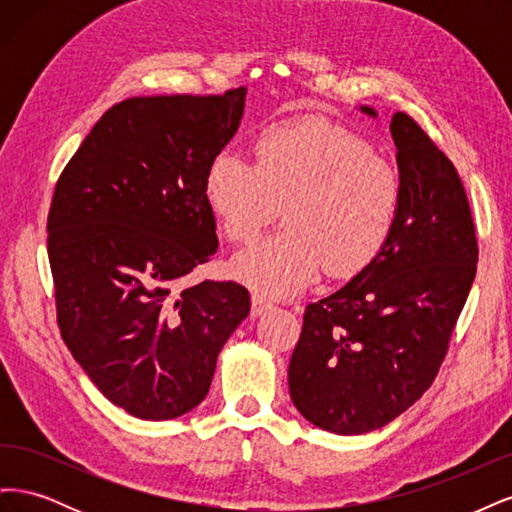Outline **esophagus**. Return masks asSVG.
<instances>
[{"label": "esophagus", "mask_w": 512, "mask_h": 512, "mask_svg": "<svg viewBox=\"0 0 512 512\" xmlns=\"http://www.w3.org/2000/svg\"><path fill=\"white\" fill-rule=\"evenodd\" d=\"M267 309H271V303H269L265 297H262V294L254 292V294H252V316L258 318V316L265 314Z\"/></svg>", "instance_id": "1"}]
</instances>
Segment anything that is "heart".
Listing matches in <instances>:
<instances>
[{
	"mask_svg": "<svg viewBox=\"0 0 512 512\" xmlns=\"http://www.w3.org/2000/svg\"><path fill=\"white\" fill-rule=\"evenodd\" d=\"M205 196L224 237L252 243L284 207L286 228L232 260V275L265 297H290L324 267L335 280L363 273L389 243L401 205L397 170L363 136L329 121L271 126L256 164L215 156Z\"/></svg>",
	"mask_w": 512,
	"mask_h": 512,
	"instance_id": "obj_1",
	"label": "heart"
}]
</instances>
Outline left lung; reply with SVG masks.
<instances>
[{
	"mask_svg": "<svg viewBox=\"0 0 512 512\" xmlns=\"http://www.w3.org/2000/svg\"><path fill=\"white\" fill-rule=\"evenodd\" d=\"M391 136L401 181L393 235L363 273L305 307L288 365L292 404L339 436L389 425L421 399L476 275V230L457 168L406 113L391 117Z\"/></svg>",
	"mask_w": 512,
	"mask_h": 512,
	"instance_id": "left-lung-1",
	"label": "left lung"
}]
</instances>
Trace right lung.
Returning <instances> with one entry per match:
<instances>
[{"mask_svg":"<svg viewBox=\"0 0 512 512\" xmlns=\"http://www.w3.org/2000/svg\"><path fill=\"white\" fill-rule=\"evenodd\" d=\"M245 94L123 100L55 185L46 230L61 337L100 393L145 421L207 397L250 314L235 282L185 284L218 252L205 173L239 130Z\"/></svg>","mask_w":512,"mask_h":512,"instance_id":"1","label":"right lung"}]
</instances>
